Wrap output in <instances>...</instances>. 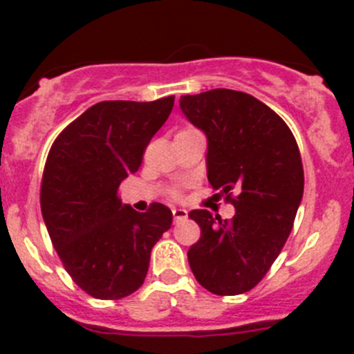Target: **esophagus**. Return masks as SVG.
<instances>
[{
    "mask_svg": "<svg viewBox=\"0 0 354 354\" xmlns=\"http://www.w3.org/2000/svg\"><path fill=\"white\" fill-rule=\"evenodd\" d=\"M173 216H174V221H176V223L188 219V212L185 209H181V207H174Z\"/></svg>",
    "mask_w": 354,
    "mask_h": 354,
    "instance_id": "esophagus-1",
    "label": "esophagus"
}]
</instances>
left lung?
<instances>
[{"instance_id": "1", "label": "left lung", "mask_w": 354, "mask_h": 354, "mask_svg": "<svg viewBox=\"0 0 354 354\" xmlns=\"http://www.w3.org/2000/svg\"><path fill=\"white\" fill-rule=\"evenodd\" d=\"M180 108L207 137L209 183L236 209L231 221L188 214L200 226L188 263L207 291L241 295L269 272L292 230L305 185L298 144L279 114L245 92L181 95Z\"/></svg>"}]
</instances>
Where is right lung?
<instances>
[{
	"label": "right lung",
	"instance_id": "right-lung-1",
	"mask_svg": "<svg viewBox=\"0 0 354 354\" xmlns=\"http://www.w3.org/2000/svg\"><path fill=\"white\" fill-rule=\"evenodd\" d=\"M173 104L174 95L97 102L71 121L49 151L42 217L66 272L92 298L120 299L137 291L152 248L173 223L162 203L137 212L118 197Z\"/></svg>",
	"mask_w": 354,
	"mask_h": 354
}]
</instances>
